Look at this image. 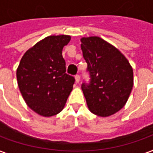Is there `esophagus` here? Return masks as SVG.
I'll use <instances>...</instances> for the list:
<instances>
[{
	"label": "esophagus",
	"mask_w": 153,
	"mask_h": 153,
	"mask_svg": "<svg viewBox=\"0 0 153 153\" xmlns=\"http://www.w3.org/2000/svg\"><path fill=\"white\" fill-rule=\"evenodd\" d=\"M79 80H80V76L79 74L75 75V81H76V83H79Z\"/></svg>",
	"instance_id": "1"
}]
</instances>
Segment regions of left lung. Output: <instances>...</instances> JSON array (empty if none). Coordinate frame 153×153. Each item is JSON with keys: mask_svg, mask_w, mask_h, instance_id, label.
Wrapping results in <instances>:
<instances>
[{"mask_svg": "<svg viewBox=\"0 0 153 153\" xmlns=\"http://www.w3.org/2000/svg\"><path fill=\"white\" fill-rule=\"evenodd\" d=\"M81 50L91 74L82 91L89 110L100 117L111 116L126 104L134 85L133 68L119 49L100 37L81 38Z\"/></svg>", "mask_w": 153, "mask_h": 153, "instance_id": "left-lung-1", "label": "left lung"}]
</instances>
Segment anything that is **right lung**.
<instances>
[{
    "label": "right lung",
    "instance_id": "1",
    "mask_svg": "<svg viewBox=\"0 0 153 153\" xmlns=\"http://www.w3.org/2000/svg\"><path fill=\"white\" fill-rule=\"evenodd\" d=\"M70 35H50L27 51L17 68L19 91L26 104L44 117L59 113L73 90L74 78L66 74L62 52Z\"/></svg>",
    "mask_w": 153,
    "mask_h": 153
}]
</instances>
